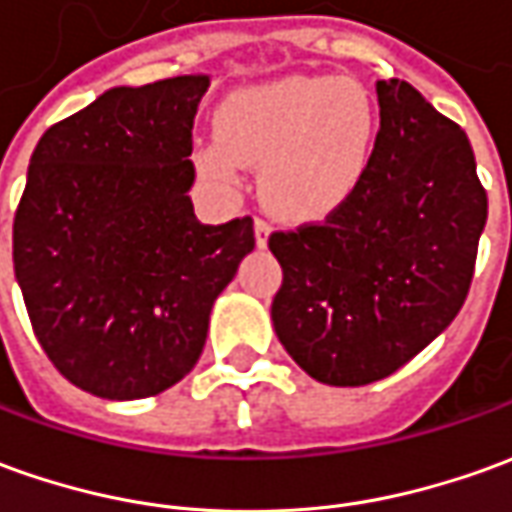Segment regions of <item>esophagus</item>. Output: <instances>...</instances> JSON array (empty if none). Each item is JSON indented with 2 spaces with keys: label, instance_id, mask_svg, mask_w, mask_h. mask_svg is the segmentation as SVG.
Here are the masks:
<instances>
[{
  "label": "esophagus",
  "instance_id": "obj_1",
  "mask_svg": "<svg viewBox=\"0 0 512 512\" xmlns=\"http://www.w3.org/2000/svg\"><path fill=\"white\" fill-rule=\"evenodd\" d=\"M270 231H273V228H270V222H264L256 217V222H253V234H256V245H259V248H267Z\"/></svg>",
  "mask_w": 512,
  "mask_h": 512
}]
</instances>
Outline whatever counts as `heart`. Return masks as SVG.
I'll return each instance as SVG.
<instances>
[{"instance_id":"b5f03b06","label":"heart","mask_w":512,"mask_h":512,"mask_svg":"<svg viewBox=\"0 0 512 512\" xmlns=\"http://www.w3.org/2000/svg\"><path fill=\"white\" fill-rule=\"evenodd\" d=\"M214 133L197 167L236 183L259 167V195L278 217H329L357 192L373 153L376 116L368 91L345 77L290 74L236 88L214 114Z\"/></svg>"}]
</instances>
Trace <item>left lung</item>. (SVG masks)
I'll return each instance as SVG.
<instances>
[{
	"label": "left lung",
	"mask_w": 512,
	"mask_h": 512,
	"mask_svg": "<svg viewBox=\"0 0 512 512\" xmlns=\"http://www.w3.org/2000/svg\"><path fill=\"white\" fill-rule=\"evenodd\" d=\"M357 192L320 225L270 236L284 270L273 329L312 379L362 387L446 331L474 276L488 195L471 142L404 80H379Z\"/></svg>",
	"instance_id": "8db88e82"
}]
</instances>
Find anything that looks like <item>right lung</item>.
<instances>
[{
	"instance_id": "1",
	"label": "right lung",
	"mask_w": 512,
	"mask_h": 512,
	"mask_svg": "<svg viewBox=\"0 0 512 512\" xmlns=\"http://www.w3.org/2000/svg\"><path fill=\"white\" fill-rule=\"evenodd\" d=\"M209 74L108 88L35 144L13 270L52 365L91 396H158L195 368L253 220L203 225L192 125Z\"/></svg>"
}]
</instances>
